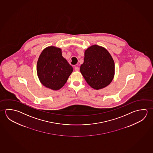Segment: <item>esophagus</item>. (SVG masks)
I'll use <instances>...</instances> for the list:
<instances>
[{
  "label": "esophagus",
  "mask_w": 153,
  "mask_h": 153,
  "mask_svg": "<svg viewBox=\"0 0 153 153\" xmlns=\"http://www.w3.org/2000/svg\"><path fill=\"white\" fill-rule=\"evenodd\" d=\"M74 70H75V71H78L79 70V68L75 66V68H74Z\"/></svg>",
  "instance_id": "esophagus-1"
}]
</instances>
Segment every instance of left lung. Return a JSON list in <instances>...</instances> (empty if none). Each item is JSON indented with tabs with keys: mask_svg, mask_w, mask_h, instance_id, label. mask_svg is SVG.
I'll return each mask as SVG.
<instances>
[{
	"mask_svg": "<svg viewBox=\"0 0 153 153\" xmlns=\"http://www.w3.org/2000/svg\"><path fill=\"white\" fill-rule=\"evenodd\" d=\"M80 72L91 87L102 89L109 85L114 78V62L105 48L94 45L85 50Z\"/></svg>",
	"mask_w": 153,
	"mask_h": 153,
	"instance_id": "left-lung-1",
	"label": "left lung"
}]
</instances>
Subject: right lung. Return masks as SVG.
Instances as JSON below:
<instances>
[{"mask_svg": "<svg viewBox=\"0 0 153 153\" xmlns=\"http://www.w3.org/2000/svg\"><path fill=\"white\" fill-rule=\"evenodd\" d=\"M73 72V68L64 58L62 50L48 47L42 52L37 64V72L41 83L52 90L62 88Z\"/></svg>", "mask_w": 153, "mask_h": 153, "instance_id": "add662e5", "label": "right lung"}]
</instances>
